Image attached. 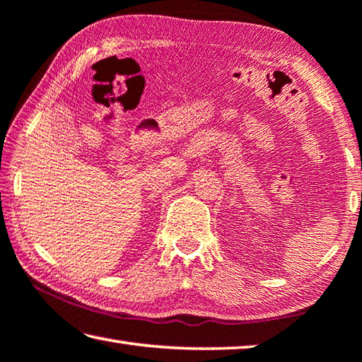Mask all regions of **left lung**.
<instances>
[{
    "mask_svg": "<svg viewBox=\"0 0 362 362\" xmlns=\"http://www.w3.org/2000/svg\"><path fill=\"white\" fill-rule=\"evenodd\" d=\"M361 201H362V197H361Z\"/></svg>",
    "mask_w": 362,
    "mask_h": 362,
    "instance_id": "obj_1",
    "label": "left lung"
}]
</instances>
